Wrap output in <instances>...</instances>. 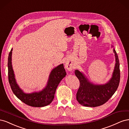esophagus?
I'll return each instance as SVG.
<instances>
[{
    "mask_svg": "<svg viewBox=\"0 0 129 129\" xmlns=\"http://www.w3.org/2000/svg\"><path fill=\"white\" fill-rule=\"evenodd\" d=\"M73 66L72 62L71 61V60H66L65 62V68L67 69L68 71H72L73 68Z\"/></svg>",
    "mask_w": 129,
    "mask_h": 129,
    "instance_id": "obj_1",
    "label": "esophagus"
}]
</instances>
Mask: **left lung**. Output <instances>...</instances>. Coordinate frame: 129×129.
<instances>
[{
  "label": "left lung",
  "instance_id": "1",
  "mask_svg": "<svg viewBox=\"0 0 129 129\" xmlns=\"http://www.w3.org/2000/svg\"><path fill=\"white\" fill-rule=\"evenodd\" d=\"M113 52L115 56V65L112 77L103 84H95L90 82L84 74L75 70V74L80 81V88L76 93V99L83 106L96 107L103 105L114 94L120 81L119 62L114 46Z\"/></svg>",
  "mask_w": 129,
  "mask_h": 129
}]
</instances>
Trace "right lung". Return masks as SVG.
Segmentation results:
<instances>
[{
	"label": "right lung",
	"mask_w": 129,
	"mask_h": 129,
	"mask_svg": "<svg viewBox=\"0 0 129 129\" xmlns=\"http://www.w3.org/2000/svg\"><path fill=\"white\" fill-rule=\"evenodd\" d=\"M12 48L8 57V76L9 83L14 95L22 102L33 107H43L51 103L58 84L66 75L63 64H60L52 69L47 84L41 90L25 93L19 87L15 78L12 64Z\"/></svg>",
	"instance_id": "right-lung-1"
}]
</instances>
